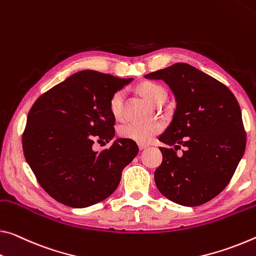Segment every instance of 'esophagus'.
<instances>
[{"label": "esophagus", "instance_id": "1", "mask_svg": "<svg viewBox=\"0 0 256 256\" xmlns=\"http://www.w3.org/2000/svg\"><path fill=\"white\" fill-rule=\"evenodd\" d=\"M138 147H139V149L140 150H144V149H146L148 147V144H138Z\"/></svg>", "mask_w": 256, "mask_h": 256}]
</instances>
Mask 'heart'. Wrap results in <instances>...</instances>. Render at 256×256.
Masks as SVG:
<instances>
[{
	"mask_svg": "<svg viewBox=\"0 0 256 256\" xmlns=\"http://www.w3.org/2000/svg\"><path fill=\"white\" fill-rule=\"evenodd\" d=\"M138 91L152 106H160L166 99V91L160 84L146 80L139 84ZM124 92L116 91L109 99V112L116 120H124ZM162 131V125L152 124H125L120 128V136L124 139L134 141L138 144H147Z\"/></svg>",
	"mask_w": 256,
	"mask_h": 256,
	"instance_id": "obj_1",
	"label": "heart"
}]
</instances>
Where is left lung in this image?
<instances>
[{
  "instance_id": "1",
  "label": "left lung",
  "mask_w": 256,
  "mask_h": 256,
  "mask_svg": "<svg viewBox=\"0 0 256 256\" xmlns=\"http://www.w3.org/2000/svg\"><path fill=\"white\" fill-rule=\"evenodd\" d=\"M163 80L176 100L172 123L160 141L163 162L155 182L166 198L200 206L216 197L244 155L246 132L239 104L224 84L184 62L146 75ZM184 146L182 156L176 149Z\"/></svg>"
}]
</instances>
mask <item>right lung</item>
<instances>
[{
  "label": "right lung",
  "instance_id": "1",
  "mask_svg": "<svg viewBox=\"0 0 256 256\" xmlns=\"http://www.w3.org/2000/svg\"><path fill=\"white\" fill-rule=\"evenodd\" d=\"M132 80L82 70L32 106L22 133L24 155L40 186L56 202L83 208L116 190L139 148L128 139H117L100 152L92 146L115 136L109 99Z\"/></svg>",
  "mask_w": 256,
  "mask_h": 256
}]
</instances>
